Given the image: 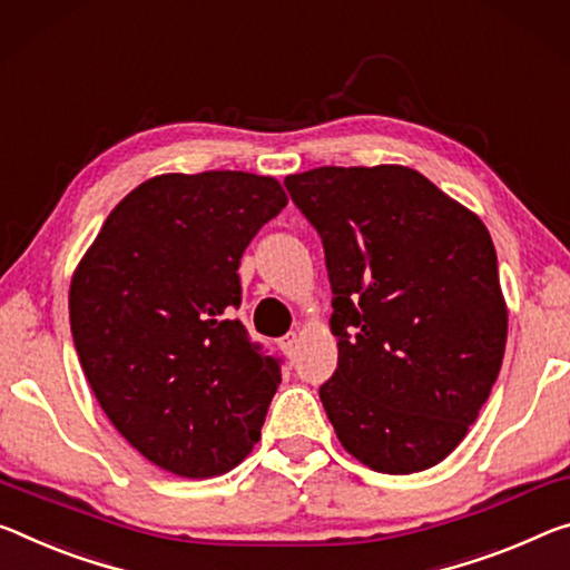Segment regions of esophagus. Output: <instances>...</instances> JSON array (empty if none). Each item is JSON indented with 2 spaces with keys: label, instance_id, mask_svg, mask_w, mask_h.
I'll return each mask as SVG.
<instances>
[{
  "label": "esophagus",
  "instance_id": "obj_1",
  "mask_svg": "<svg viewBox=\"0 0 570 570\" xmlns=\"http://www.w3.org/2000/svg\"><path fill=\"white\" fill-rule=\"evenodd\" d=\"M278 347H282V352H284L286 357H294L296 355V347H299V337H296V332L284 334V337L278 340Z\"/></svg>",
  "mask_w": 570,
  "mask_h": 570
}]
</instances>
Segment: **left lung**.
Returning a JSON list of instances; mask_svg holds the SVG:
<instances>
[{"label":"left lung","instance_id":"left-lung-1","mask_svg":"<svg viewBox=\"0 0 570 570\" xmlns=\"http://www.w3.org/2000/svg\"><path fill=\"white\" fill-rule=\"evenodd\" d=\"M284 185L327 258L340 357L320 399L340 444L383 474L444 462L508 342L490 230L401 165L317 167Z\"/></svg>","mask_w":570,"mask_h":570}]
</instances>
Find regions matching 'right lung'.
Listing matches in <instances>:
<instances>
[{
    "mask_svg": "<svg viewBox=\"0 0 570 570\" xmlns=\"http://www.w3.org/2000/svg\"><path fill=\"white\" fill-rule=\"evenodd\" d=\"M274 177L157 175L131 189L70 278L80 367L116 431L187 480L238 466L282 370L230 320L240 256L286 207Z\"/></svg>",
    "mask_w": 570,
    "mask_h": 570,
    "instance_id": "add662e5",
    "label": "right lung"
}]
</instances>
